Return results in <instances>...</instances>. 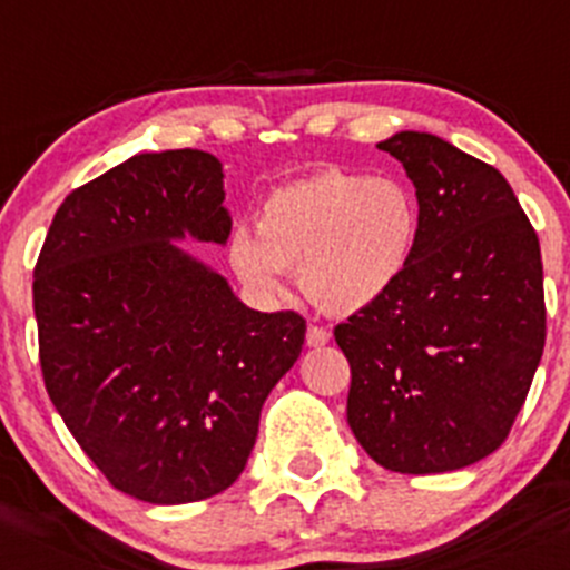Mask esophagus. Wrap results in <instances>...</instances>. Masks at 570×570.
<instances>
[{
  "label": "esophagus",
  "mask_w": 570,
  "mask_h": 570,
  "mask_svg": "<svg viewBox=\"0 0 570 570\" xmlns=\"http://www.w3.org/2000/svg\"><path fill=\"white\" fill-rule=\"evenodd\" d=\"M327 341H331V331H325V327L320 325H308V333H305V344L308 346H325Z\"/></svg>",
  "instance_id": "34e87169"
}]
</instances>
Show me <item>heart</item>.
Here are the masks:
<instances>
[{"label":"heart","instance_id":"1","mask_svg":"<svg viewBox=\"0 0 570 570\" xmlns=\"http://www.w3.org/2000/svg\"><path fill=\"white\" fill-rule=\"evenodd\" d=\"M421 207L393 177L322 169L269 190L256 232L235 226L226 259L259 301L286 292V269L301 267L308 301L327 314H357L395 289L415 256Z\"/></svg>","mask_w":570,"mask_h":570}]
</instances>
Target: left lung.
<instances>
[{
    "label": "left lung",
    "mask_w": 570,
    "mask_h": 570,
    "mask_svg": "<svg viewBox=\"0 0 570 570\" xmlns=\"http://www.w3.org/2000/svg\"><path fill=\"white\" fill-rule=\"evenodd\" d=\"M376 147L415 185L421 237L391 295L335 327L346 421L385 470H461L502 445L541 363V245L494 166L417 130Z\"/></svg>",
    "instance_id": "obj_1"
}]
</instances>
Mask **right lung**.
Returning a JSON list of instances; mask_svg holds the SVG:
<instances>
[{
	"label": "right lung",
	"instance_id": "obj_1",
	"mask_svg": "<svg viewBox=\"0 0 570 570\" xmlns=\"http://www.w3.org/2000/svg\"><path fill=\"white\" fill-rule=\"evenodd\" d=\"M224 199L215 155H134L59 205L35 267L48 399L111 487L153 505L237 481L305 341L303 316L248 308L177 245L224 248Z\"/></svg>",
	"mask_w": 570,
	"mask_h": 570
}]
</instances>
